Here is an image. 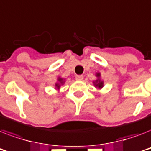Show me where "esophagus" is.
I'll return each instance as SVG.
<instances>
[{
  "label": "esophagus",
  "instance_id": "1",
  "mask_svg": "<svg viewBox=\"0 0 151 151\" xmlns=\"http://www.w3.org/2000/svg\"><path fill=\"white\" fill-rule=\"evenodd\" d=\"M75 78H76V80H77V81H81V80L83 79V76H82V75H77Z\"/></svg>",
  "mask_w": 151,
  "mask_h": 151
}]
</instances>
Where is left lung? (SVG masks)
<instances>
[{"instance_id": "1", "label": "left lung", "mask_w": 151, "mask_h": 151, "mask_svg": "<svg viewBox=\"0 0 151 151\" xmlns=\"http://www.w3.org/2000/svg\"><path fill=\"white\" fill-rule=\"evenodd\" d=\"M100 76H101L100 73H96V77L98 78V79H97L96 81H95V82H94V84H95V86L96 87V88H99V89L102 88V87H103V85H104L103 81L100 80Z\"/></svg>"}]
</instances>
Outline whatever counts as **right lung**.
Segmentation results:
<instances>
[{
  "label": "right lung",
  "mask_w": 151,
  "mask_h": 151,
  "mask_svg": "<svg viewBox=\"0 0 151 151\" xmlns=\"http://www.w3.org/2000/svg\"><path fill=\"white\" fill-rule=\"evenodd\" d=\"M57 81H58V82H57V83H56L55 86H56V88L59 89V88H60L61 84H63V83H64V81H63V78H58Z\"/></svg>",
  "instance_id": "right-lung-1"
}]
</instances>
